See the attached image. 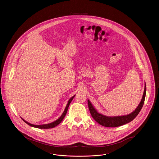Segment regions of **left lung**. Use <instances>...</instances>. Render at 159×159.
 <instances>
[{
	"label": "left lung",
	"instance_id": "obj_1",
	"mask_svg": "<svg viewBox=\"0 0 159 159\" xmlns=\"http://www.w3.org/2000/svg\"><path fill=\"white\" fill-rule=\"evenodd\" d=\"M146 93V86H145L143 96L138 107L136 108V109L131 114L125 115V116H120L110 117V116H106L105 115H103L98 113L88 100V107H89L90 114L93 118V119L102 126L107 127H117L123 125L125 124L133 121L139 114L144 103Z\"/></svg>",
	"mask_w": 159,
	"mask_h": 159
}]
</instances>
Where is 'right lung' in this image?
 <instances>
[{
    "instance_id": "1",
    "label": "right lung",
    "mask_w": 159,
    "mask_h": 159,
    "mask_svg": "<svg viewBox=\"0 0 159 159\" xmlns=\"http://www.w3.org/2000/svg\"><path fill=\"white\" fill-rule=\"evenodd\" d=\"M74 97H75V96H73V97H71V98H70V99H69V102H68L67 105V106H66V107L65 108V110H64L63 114L61 115V116L58 120H57L56 121H54V122H52L50 123V124H44V125H33V124H30V123H28V122L25 121L24 120H23V119H22V120H23V121H24L27 124H28L29 125H30V126H31V127H35V128H40V129H48V128H54V127H56L61 121L63 120L64 116H66V115L67 114V112L68 108H69V105H70V103L71 102V101L73 100V99L74 98Z\"/></svg>"
}]
</instances>
